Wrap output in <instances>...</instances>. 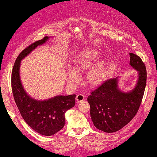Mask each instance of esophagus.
Masks as SVG:
<instances>
[{"mask_svg": "<svg viewBox=\"0 0 157 157\" xmlns=\"http://www.w3.org/2000/svg\"><path fill=\"white\" fill-rule=\"evenodd\" d=\"M84 96L82 94H79L76 96V101L77 103H80L81 101L84 100Z\"/></svg>", "mask_w": 157, "mask_h": 157, "instance_id": "34e87169", "label": "esophagus"}]
</instances>
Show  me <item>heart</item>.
Listing matches in <instances>:
<instances>
[{
	"mask_svg": "<svg viewBox=\"0 0 157 157\" xmlns=\"http://www.w3.org/2000/svg\"><path fill=\"white\" fill-rule=\"evenodd\" d=\"M99 55V52L93 49H89L79 54L73 64V71H69L67 73V82L71 85L77 84L79 81L77 73L84 72L89 69L96 61ZM106 69L107 62L105 60L97 63L86 75V84L92 88L99 86L106 78Z\"/></svg>",
	"mask_w": 157,
	"mask_h": 157,
	"instance_id": "b5f03b06",
	"label": "heart"
}]
</instances>
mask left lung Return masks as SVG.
<instances>
[{
  "instance_id": "obj_1",
  "label": "left lung",
  "mask_w": 157,
  "mask_h": 157,
  "mask_svg": "<svg viewBox=\"0 0 157 157\" xmlns=\"http://www.w3.org/2000/svg\"><path fill=\"white\" fill-rule=\"evenodd\" d=\"M130 66L137 71L136 86L129 91L118 87L120 78L108 79L88 97L90 117L94 127L113 133L127 124L137 113L146 84V69L140 56L130 53Z\"/></svg>"
}]
</instances>
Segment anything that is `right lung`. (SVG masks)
I'll return each instance as SVG.
<instances>
[{
    "instance_id": "add662e5",
    "label": "right lung",
    "mask_w": 157,
    "mask_h": 157,
    "mask_svg": "<svg viewBox=\"0 0 157 157\" xmlns=\"http://www.w3.org/2000/svg\"><path fill=\"white\" fill-rule=\"evenodd\" d=\"M49 39L50 36H45L24 49L15 60L11 74L12 92L21 116L34 131L45 136H52L62 129L65 124V112L75 104V94L57 95L45 100L35 99L26 93L21 84V61Z\"/></svg>"
}]
</instances>
